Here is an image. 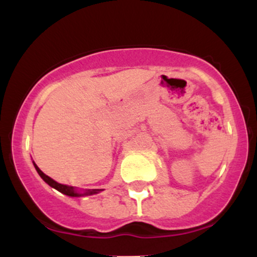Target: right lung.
I'll list each match as a JSON object with an SVG mask.
<instances>
[{"instance_id": "obj_1", "label": "right lung", "mask_w": 257, "mask_h": 257, "mask_svg": "<svg viewBox=\"0 0 257 257\" xmlns=\"http://www.w3.org/2000/svg\"><path fill=\"white\" fill-rule=\"evenodd\" d=\"M35 164V163H34ZM35 168H36L37 173L40 174V176L42 178L44 181L47 182L49 186H52L53 188H55V190H58L59 192L66 194V196H71V197H77V196H82L81 193H77V191L75 190V188L72 187V186H66V185H61V184H58L57 181H54V180L49 178V176H47L46 174L43 172H41V169L38 168L36 164H35ZM99 190H93V191H87V192L83 193V194H93V193H98Z\"/></svg>"}]
</instances>
